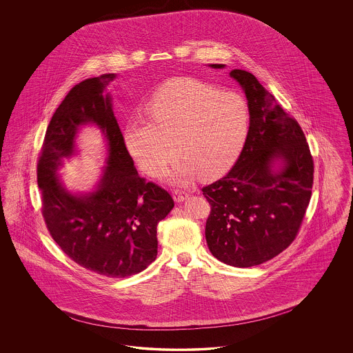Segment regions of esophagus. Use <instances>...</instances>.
<instances>
[{"instance_id": "1", "label": "esophagus", "mask_w": 353, "mask_h": 353, "mask_svg": "<svg viewBox=\"0 0 353 353\" xmlns=\"http://www.w3.org/2000/svg\"><path fill=\"white\" fill-rule=\"evenodd\" d=\"M189 197V192H185V190H180V189H176L173 192V199L176 202H183Z\"/></svg>"}]
</instances>
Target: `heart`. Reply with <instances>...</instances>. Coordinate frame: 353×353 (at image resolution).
<instances>
[{"label": "heart", "instance_id": "obj_1", "mask_svg": "<svg viewBox=\"0 0 353 353\" xmlns=\"http://www.w3.org/2000/svg\"><path fill=\"white\" fill-rule=\"evenodd\" d=\"M150 119L134 117L124 128V144L145 173L157 176L176 154L181 160L169 172L185 184L199 173L214 177L229 168L249 131L248 101L193 78L164 84L147 104Z\"/></svg>", "mask_w": 353, "mask_h": 353}]
</instances>
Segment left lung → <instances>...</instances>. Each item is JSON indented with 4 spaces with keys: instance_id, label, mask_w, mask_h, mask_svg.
I'll return each mask as SVG.
<instances>
[{
    "instance_id": "1",
    "label": "left lung",
    "mask_w": 353,
    "mask_h": 353,
    "mask_svg": "<svg viewBox=\"0 0 353 353\" xmlns=\"http://www.w3.org/2000/svg\"><path fill=\"white\" fill-rule=\"evenodd\" d=\"M230 77L245 91L250 125L234 167L202 188L210 203L205 236L221 262L252 268L272 259L295 239L311 199L314 160L298 121L252 72L233 70Z\"/></svg>"
}]
</instances>
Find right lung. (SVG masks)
<instances>
[{"label":"right lung","mask_w":353,"mask_h":353,"mask_svg":"<svg viewBox=\"0 0 353 353\" xmlns=\"http://www.w3.org/2000/svg\"><path fill=\"white\" fill-rule=\"evenodd\" d=\"M117 74L75 84L51 118L39 153L37 179L42 216L52 239L84 269L108 278H125L147 269L157 255V223L174 202L159 185L147 183L127 151L110 94ZM95 123L108 141L109 159L95 191L74 195L56 170L76 152L82 125Z\"/></svg>","instance_id":"1"}]
</instances>
